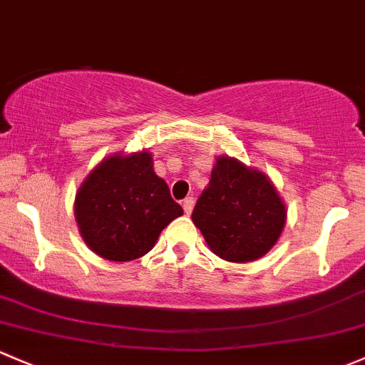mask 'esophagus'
<instances>
[{
	"instance_id": "obj_1",
	"label": "esophagus",
	"mask_w": 365,
	"mask_h": 365,
	"mask_svg": "<svg viewBox=\"0 0 365 365\" xmlns=\"http://www.w3.org/2000/svg\"><path fill=\"white\" fill-rule=\"evenodd\" d=\"M194 210V197H187L183 199V212H185L187 215L192 213Z\"/></svg>"
}]
</instances>
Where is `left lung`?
<instances>
[{
  "mask_svg": "<svg viewBox=\"0 0 365 365\" xmlns=\"http://www.w3.org/2000/svg\"><path fill=\"white\" fill-rule=\"evenodd\" d=\"M192 222L215 255L245 264L274 247L285 227L287 208L266 173L220 155L195 202Z\"/></svg>",
  "mask_w": 365,
  "mask_h": 365,
  "instance_id": "left-lung-1",
  "label": "left lung"
}]
</instances>
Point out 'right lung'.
<instances>
[{
  "label": "right lung",
  "mask_w": 365,
  "mask_h": 365,
  "mask_svg": "<svg viewBox=\"0 0 365 365\" xmlns=\"http://www.w3.org/2000/svg\"><path fill=\"white\" fill-rule=\"evenodd\" d=\"M75 220L83 243L112 262L140 259L183 210L153 171L148 150L113 153L83 180L75 195Z\"/></svg>",
  "instance_id": "obj_1"
}]
</instances>
